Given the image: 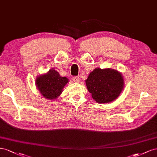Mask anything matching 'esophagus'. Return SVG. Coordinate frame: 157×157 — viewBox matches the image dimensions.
Segmentation results:
<instances>
[{"label": "esophagus", "mask_w": 157, "mask_h": 157, "mask_svg": "<svg viewBox=\"0 0 157 157\" xmlns=\"http://www.w3.org/2000/svg\"><path fill=\"white\" fill-rule=\"evenodd\" d=\"M73 80L75 83H79L80 79H79V78L78 77V76H75V77H73Z\"/></svg>", "instance_id": "esophagus-1"}]
</instances>
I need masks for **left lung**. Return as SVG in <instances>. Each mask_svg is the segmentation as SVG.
<instances>
[{
  "mask_svg": "<svg viewBox=\"0 0 157 157\" xmlns=\"http://www.w3.org/2000/svg\"><path fill=\"white\" fill-rule=\"evenodd\" d=\"M87 90L98 103H109L115 101L124 88L123 75L112 68L94 69L86 80Z\"/></svg>",
  "mask_w": 157,
  "mask_h": 157,
  "instance_id": "obj_1",
  "label": "left lung"
}]
</instances>
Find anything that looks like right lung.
<instances>
[{
	"label": "right lung",
	"mask_w": 157,
	"mask_h": 157,
	"mask_svg": "<svg viewBox=\"0 0 157 157\" xmlns=\"http://www.w3.org/2000/svg\"><path fill=\"white\" fill-rule=\"evenodd\" d=\"M68 82V78L62 77L55 69H51L46 74L39 75L35 79L38 91L48 100H55L59 98Z\"/></svg>",
	"instance_id": "right-lung-1"
}]
</instances>
